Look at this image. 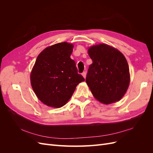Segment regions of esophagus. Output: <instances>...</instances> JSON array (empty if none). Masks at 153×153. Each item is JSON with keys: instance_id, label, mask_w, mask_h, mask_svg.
Wrapping results in <instances>:
<instances>
[{"instance_id": "esophagus-1", "label": "esophagus", "mask_w": 153, "mask_h": 153, "mask_svg": "<svg viewBox=\"0 0 153 153\" xmlns=\"http://www.w3.org/2000/svg\"><path fill=\"white\" fill-rule=\"evenodd\" d=\"M86 74H87L86 71H84V72H83V73H82V76H84V78H86Z\"/></svg>"}]
</instances>
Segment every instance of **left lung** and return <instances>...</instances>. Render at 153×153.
<instances>
[{
  "instance_id": "left-lung-1",
  "label": "left lung",
  "mask_w": 153,
  "mask_h": 153,
  "mask_svg": "<svg viewBox=\"0 0 153 153\" xmlns=\"http://www.w3.org/2000/svg\"><path fill=\"white\" fill-rule=\"evenodd\" d=\"M92 64L88 69L86 83L94 98L104 104L121 100L129 84V70L121 52L100 44L88 50Z\"/></svg>"
}]
</instances>
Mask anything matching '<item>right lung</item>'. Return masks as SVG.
Masks as SVG:
<instances>
[{
    "instance_id": "right-lung-1",
    "label": "right lung",
    "mask_w": 153,
    "mask_h": 153,
    "mask_svg": "<svg viewBox=\"0 0 153 153\" xmlns=\"http://www.w3.org/2000/svg\"><path fill=\"white\" fill-rule=\"evenodd\" d=\"M73 45L59 43L46 48L36 59L30 74L32 87L47 106L59 108L71 98L76 87L85 80L70 58Z\"/></svg>"
}]
</instances>
